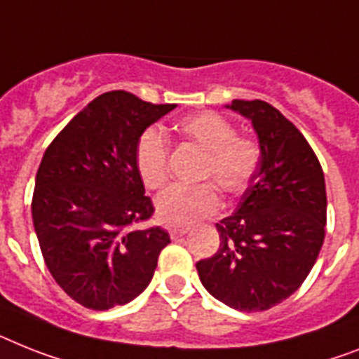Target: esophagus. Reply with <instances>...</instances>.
Listing matches in <instances>:
<instances>
[{"label":"esophagus","mask_w":359,"mask_h":359,"mask_svg":"<svg viewBox=\"0 0 359 359\" xmlns=\"http://www.w3.org/2000/svg\"><path fill=\"white\" fill-rule=\"evenodd\" d=\"M187 233H189V229H187V227H172V229H170V238L172 240L182 238V236H185Z\"/></svg>","instance_id":"obj_1"}]
</instances>
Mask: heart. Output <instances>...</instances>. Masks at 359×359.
<instances>
[{
	"label": "heart",
	"instance_id": "b5f03b06",
	"mask_svg": "<svg viewBox=\"0 0 359 359\" xmlns=\"http://www.w3.org/2000/svg\"><path fill=\"white\" fill-rule=\"evenodd\" d=\"M183 139L203 150L196 187H172L156 200L159 220L170 226H189L220 209V189L227 196H240L251 185L260 167L262 150L253 137L236 135V126L216 111L187 115L176 123ZM168 147L161 132L148 128L135 147V167L147 189L158 191L168 180Z\"/></svg>",
	"mask_w": 359,
	"mask_h": 359
}]
</instances>
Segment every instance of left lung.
<instances>
[{
    "instance_id": "1",
    "label": "left lung",
    "mask_w": 359,
    "mask_h": 359,
    "mask_svg": "<svg viewBox=\"0 0 359 359\" xmlns=\"http://www.w3.org/2000/svg\"><path fill=\"white\" fill-rule=\"evenodd\" d=\"M227 108L251 119L262 159L238 209L216 224L220 248L196 269L212 297L240 312H262L299 290L318 260L327 226L325 176L279 109L259 99Z\"/></svg>"
}]
</instances>
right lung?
I'll list each match as a JSON object with an SVG mask.
<instances>
[{
  "mask_svg": "<svg viewBox=\"0 0 359 359\" xmlns=\"http://www.w3.org/2000/svg\"><path fill=\"white\" fill-rule=\"evenodd\" d=\"M176 104L128 91L99 95L47 147L32 192V222L53 279L91 310L130 303L152 280L170 236L135 167L141 133Z\"/></svg>",
  "mask_w": 359,
  "mask_h": 359,
  "instance_id": "obj_1",
  "label": "right lung"
}]
</instances>
